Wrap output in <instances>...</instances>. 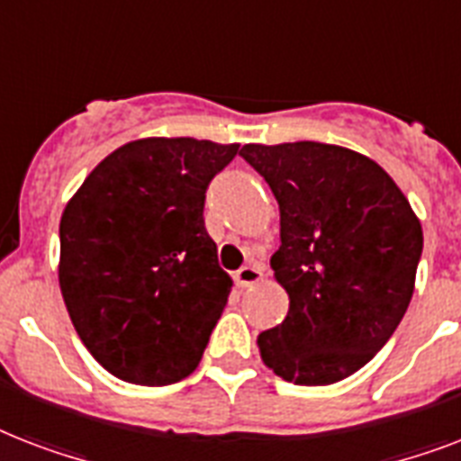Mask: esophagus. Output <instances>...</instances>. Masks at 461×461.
I'll return each instance as SVG.
<instances>
[{
  "label": "esophagus",
  "mask_w": 461,
  "mask_h": 461,
  "mask_svg": "<svg viewBox=\"0 0 461 461\" xmlns=\"http://www.w3.org/2000/svg\"><path fill=\"white\" fill-rule=\"evenodd\" d=\"M234 280H237L239 287H251V285H258L263 280V267L260 266H244L239 267L237 273H234Z\"/></svg>",
  "instance_id": "34e87169"
}]
</instances>
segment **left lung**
I'll return each instance as SVG.
<instances>
[{
  "label": "left lung",
  "mask_w": 461,
  "mask_h": 461,
  "mask_svg": "<svg viewBox=\"0 0 461 461\" xmlns=\"http://www.w3.org/2000/svg\"><path fill=\"white\" fill-rule=\"evenodd\" d=\"M280 205L270 258L287 318L258 335L260 358L296 385H332L393 337L414 294L419 217L366 155L315 140L241 148Z\"/></svg>",
  "instance_id": "8db88e82"
}]
</instances>
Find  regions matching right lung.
Masks as SVG:
<instances>
[{
  "mask_svg": "<svg viewBox=\"0 0 461 461\" xmlns=\"http://www.w3.org/2000/svg\"><path fill=\"white\" fill-rule=\"evenodd\" d=\"M237 153V143L131 140L67 203L61 296L112 375L159 387L195 371L231 289L203 220L205 191Z\"/></svg>",
  "mask_w": 461,
  "mask_h": 461,
  "instance_id": "right-lung-1",
  "label": "right lung"
}]
</instances>
